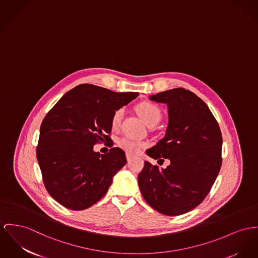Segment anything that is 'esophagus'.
Returning a JSON list of instances; mask_svg holds the SVG:
<instances>
[{
    "mask_svg": "<svg viewBox=\"0 0 258 258\" xmlns=\"http://www.w3.org/2000/svg\"><path fill=\"white\" fill-rule=\"evenodd\" d=\"M126 158H127V161L130 162V161L132 160V158H133V155H131L130 154L127 153V154H126Z\"/></svg>",
    "mask_w": 258,
    "mask_h": 258,
    "instance_id": "1",
    "label": "esophagus"
}]
</instances>
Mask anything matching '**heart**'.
I'll return each instance as SVG.
<instances>
[{
  "label": "heart",
  "instance_id": "1",
  "mask_svg": "<svg viewBox=\"0 0 258 258\" xmlns=\"http://www.w3.org/2000/svg\"><path fill=\"white\" fill-rule=\"evenodd\" d=\"M137 111L139 115L142 117V119L145 121V123L148 126L156 125L161 118L160 108L155 103H151V102H143L138 104ZM123 115H124V108L122 107L116 109L113 112L111 116V126L113 128H117L119 126ZM118 145L122 149H124L126 152L130 154H136L142 147H144V144L129 140L127 138H121L118 141Z\"/></svg>",
  "mask_w": 258,
  "mask_h": 258
}]
</instances>
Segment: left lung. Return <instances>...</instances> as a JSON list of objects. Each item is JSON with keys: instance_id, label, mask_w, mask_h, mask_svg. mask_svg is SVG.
<instances>
[{"instance_id": "obj_1", "label": "left lung", "mask_w": 258, "mask_h": 258, "mask_svg": "<svg viewBox=\"0 0 258 258\" xmlns=\"http://www.w3.org/2000/svg\"><path fill=\"white\" fill-rule=\"evenodd\" d=\"M150 100L167 104L168 125L164 138L146 153L170 163L159 168L145 161L139 187L156 211L181 215L199 206L214 184L222 164V134L207 104L189 90L171 89Z\"/></svg>"}]
</instances>
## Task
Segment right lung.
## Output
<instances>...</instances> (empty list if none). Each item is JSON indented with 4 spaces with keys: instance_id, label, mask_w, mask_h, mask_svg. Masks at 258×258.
I'll return each mask as SVG.
<instances>
[{
    "instance_id": "right-lung-1",
    "label": "right lung",
    "mask_w": 258,
    "mask_h": 258,
    "mask_svg": "<svg viewBox=\"0 0 258 258\" xmlns=\"http://www.w3.org/2000/svg\"><path fill=\"white\" fill-rule=\"evenodd\" d=\"M138 96L81 84L47 113L36 153L44 185L59 205L83 210L106 194L114 175L127 162L125 153L111 148L101 155L93 148L103 140L110 141L113 112Z\"/></svg>"
}]
</instances>
